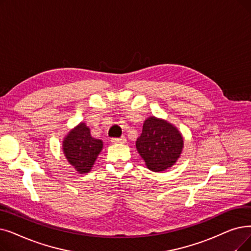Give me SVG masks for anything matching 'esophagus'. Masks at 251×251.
<instances>
[{
	"mask_svg": "<svg viewBox=\"0 0 251 251\" xmlns=\"http://www.w3.org/2000/svg\"><path fill=\"white\" fill-rule=\"evenodd\" d=\"M111 141L112 143H114V144H125L126 143V138H125V136H122V137H113L112 139H111Z\"/></svg>",
	"mask_w": 251,
	"mask_h": 251,
	"instance_id": "1",
	"label": "esophagus"
}]
</instances>
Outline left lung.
Returning a JSON list of instances; mask_svg holds the SVG:
<instances>
[{
	"label": "left lung",
	"instance_id": "1",
	"mask_svg": "<svg viewBox=\"0 0 251 251\" xmlns=\"http://www.w3.org/2000/svg\"><path fill=\"white\" fill-rule=\"evenodd\" d=\"M183 139L178 130L164 120L155 117L147 119L143 132L136 140V149L152 171L171 167L179 158Z\"/></svg>",
	"mask_w": 251,
	"mask_h": 251
}]
</instances>
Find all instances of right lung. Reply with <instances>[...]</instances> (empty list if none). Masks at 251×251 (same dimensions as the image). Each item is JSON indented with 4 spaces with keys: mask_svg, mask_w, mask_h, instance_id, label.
<instances>
[{
    "mask_svg": "<svg viewBox=\"0 0 251 251\" xmlns=\"http://www.w3.org/2000/svg\"><path fill=\"white\" fill-rule=\"evenodd\" d=\"M62 148L70 164L78 172L87 173L102 149V141L92 137L90 129L80 123L64 138Z\"/></svg>",
    "mask_w": 251,
    "mask_h": 251,
    "instance_id": "1",
    "label": "right lung"
}]
</instances>
